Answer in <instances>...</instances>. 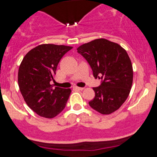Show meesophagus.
<instances>
[{
	"label": "esophagus",
	"instance_id": "esophagus-1",
	"mask_svg": "<svg viewBox=\"0 0 157 157\" xmlns=\"http://www.w3.org/2000/svg\"><path fill=\"white\" fill-rule=\"evenodd\" d=\"M74 90H83L84 88L83 87H79V86H74Z\"/></svg>",
	"mask_w": 157,
	"mask_h": 157
}]
</instances>
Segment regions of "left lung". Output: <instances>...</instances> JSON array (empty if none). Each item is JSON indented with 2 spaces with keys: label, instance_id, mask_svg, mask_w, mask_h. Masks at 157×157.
<instances>
[{
  "label": "left lung",
  "instance_id": "1",
  "mask_svg": "<svg viewBox=\"0 0 157 157\" xmlns=\"http://www.w3.org/2000/svg\"><path fill=\"white\" fill-rule=\"evenodd\" d=\"M77 49L90 64L95 78L102 80L101 86L93 88L95 97L89 105L102 115L113 113L125 102L132 86L134 72L127 52L118 43L102 38Z\"/></svg>",
  "mask_w": 157,
  "mask_h": 157
}]
</instances>
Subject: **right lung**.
<instances>
[{
    "label": "right lung",
    "mask_w": 157,
    "mask_h": 157,
    "mask_svg": "<svg viewBox=\"0 0 157 157\" xmlns=\"http://www.w3.org/2000/svg\"><path fill=\"white\" fill-rule=\"evenodd\" d=\"M73 47L42 44L24 56L18 71L20 93L28 106L39 116L53 118L65 108L71 89L51 84L57 66L64 54Z\"/></svg>",
    "instance_id": "1"
}]
</instances>
